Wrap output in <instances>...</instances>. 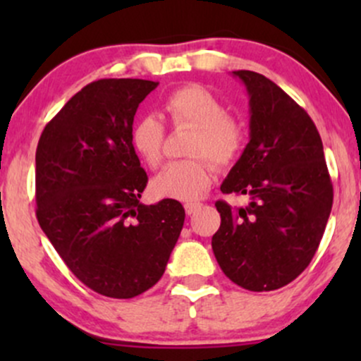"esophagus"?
<instances>
[{"instance_id":"34e87169","label":"esophagus","mask_w":361,"mask_h":361,"mask_svg":"<svg viewBox=\"0 0 361 361\" xmlns=\"http://www.w3.org/2000/svg\"><path fill=\"white\" fill-rule=\"evenodd\" d=\"M198 209H200V204H185V210H186V214H188V215L195 214Z\"/></svg>"}]
</instances>
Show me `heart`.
I'll list each match as a JSON object with an SVG mask.
<instances>
[{
    "instance_id": "obj_1",
    "label": "heart",
    "mask_w": 361,
    "mask_h": 361,
    "mask_svg": "<svg viewBox=\"0 0 361 361\" xmlns=\"http://www.w3.org/2000/svg\"><path fill=\"white\" fill-rule=\"evenodd\" d=\"M164 110L173 126L195 128L186 161H173L151 180V192L159 198L197 200L202 197L214 176V168L227 166L241 152L244 130L238 120L226 115L224 103L210 90L198 85L178 88L164 102ZM132 146L149 168L159 166L163 159L164 126L156 115H146L132 130Z\"/></svg>"
}]
</instances>
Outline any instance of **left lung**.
Wrapping results in <instances>:
<instances>
[{"label": "left lung", "mask_w": 361, "mask_h": 361, "mask_svg": "<svg viewBox=\"0 0 361 361\" xmlns=\"http://www.w3.org/2000/svg\"><path fill=\"white\" fill-rule=\"evenodd\" d=\"M250 97V142L222 181V193L250 197L233 210L217 202L212 238L219 267L239 287L270 292L295 280L324 234L333 183L312 118L280 86L252 71H233Z\"/></svg>", "instance_id": "left-lung-1"}]
</instances>
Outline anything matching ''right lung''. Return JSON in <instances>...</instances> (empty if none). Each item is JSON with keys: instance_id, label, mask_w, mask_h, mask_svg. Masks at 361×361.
<instances>
[{"instance_id": "add662e5", "label": "right lung", "mask_w": 361, "mask_h": 361, "mask_svg": "<svg viewBox=\"0 0 361 361\" xmlns=\"http://www.w3.org/2000/svg\"><path fill=\"white\" fill-rule=\"evenodd\" d=\"M157 85L90 82L45 126L35 152L40 227L78 280L114 299L156 285L183 229L178 200L139 202L147 175L132 146V123Z\"/></svg>"}]
</instances>
